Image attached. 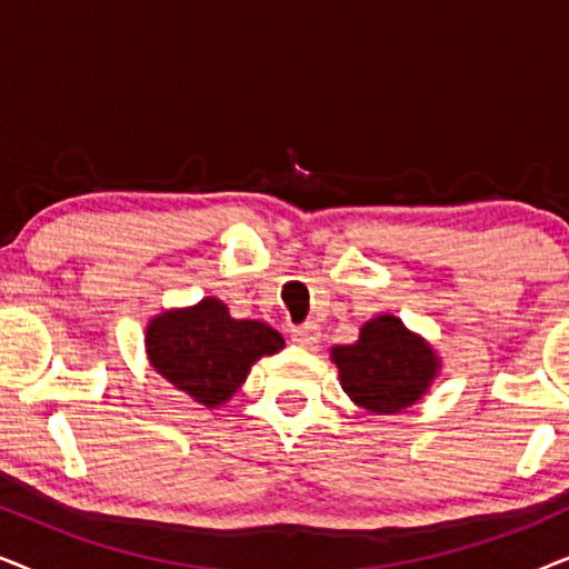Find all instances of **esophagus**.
Instances as JSON below:
<instances>
[{
    "instance_id": "34e87169",
    "label": "esophagus",
    "mask_w": 569,
    "mask_h": 569,
    "mask_svg": "<svg viewBox=\"0 0 569 569\" xmlns=\"http://www.w3.org/2000/svg\"><path fill=\"white\" fill-rule=\"evenodd\" d=\"M290 339L300 347H313L316 341L321 339V329H318L316 323H302V326H298V329H292Z\"/></svg>"
}]
</instances>
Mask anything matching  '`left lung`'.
I'll return each instance as SVG.
<instances>
[{
  "instance_id": "left-lung-1",
  "label": "left lung",
  "mask_w": 569,
  "mask_h": 569,
  "mask_svg": "<svg viewBox=\"0 0 569 569\" xmlns=\"http://www.w3.org/2000/svg\"><path fill=\"white\" fill-rule=\"evenodd\" d=\"M341 388L372 415H396L427 391L435 378V352L396 316H378L362 326L355 345L331 349Z\"/></svg>"
}]
</instances>
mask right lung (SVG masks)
Listing matches in <instances>:
<instances>
[{
	"label": "right lung",
	"mask_w": 569,
	"mask_h": 569,
	"mask_svg": "<svg viewBox=\"0 0 569 569\" xmlns=\"http://www.w3.org/2000/svg\"><path fill=\"white\" fill-rule=\"evenodd\" d=\"M282 347V333L261 321H236L217 298L170 310L147 326L152 368L204 407L228 401L251 365Z\"/></svg>",
	"instance_id": "add662e5"
}]
</instances>
